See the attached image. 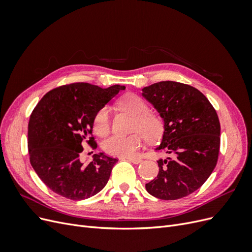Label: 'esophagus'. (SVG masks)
<instances>
[{
    "label": "esophagus",
    "mask_w": 252,
    "mask_h": 252,
    "mask_svg": "<svg viewBox=\"0 0 252 252\" xmlns=\"http://www.w3.org/2000/svg\"><path fill=\"white\" fill-rule=\"evenodd\" d=\"M128 159H129V161H130L131 163H133V164H139V163L142 162V159L139 158H128Z\"/></svg>",
    "instance_id": "34e87169"
}]
</instances>
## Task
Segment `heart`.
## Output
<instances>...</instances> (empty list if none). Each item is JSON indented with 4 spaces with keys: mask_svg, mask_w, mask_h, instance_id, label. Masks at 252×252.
Instances as JSON below:
<instances>
[{
    "mask_svg": "<svg viewBox=\"0 0 252 252\" xmlns=\"http://www.w3.org/2000/svg\"><path fill=\"white\" fill-rule=\"evenodd\" d=\"M119 107L134 117L132 130L138 131L123 136L113 134L103 142V149L112 157H133L143 143V136L147 142L154 143L162 138L164 123L158 114L149 111L148 105L136 94H127L119 101ZM109 109L103 107L94 119V130L97 135H104L109 131Z\"/></svg>",
    "mask_w": 252,
    "mask_h": 252,
    "instance_id": "b5f03b06",
    "label": "heart"
}]
</instances>
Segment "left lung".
I'll list each match as a JSON object with an SVG mask.
<instances>
[{
    "label": "left lung",
    "instance_id": "left-lung-1",
    "mask_svg": "<svg viewBox=\"0 0 252 252\" xmlns=\"http://www.w3.org/2000/svg\"><path fill=\"white\" fill-rule=\"evenodd\" d=\"M164 121L157 150L171 156L159 158L158 173L146 190L158 199L178 200L199 189L215 169L220 126L216 109L200 90L186 84L163 81L142 89Z\"/></svg>",
    "mask_w": 252,
    "mask_h": 252
}]
</instances>
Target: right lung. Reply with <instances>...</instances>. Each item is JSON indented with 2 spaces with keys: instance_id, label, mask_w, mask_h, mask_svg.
Wrapping results in <instances>:
<instances>
[{
  "instance_id": "right-lung-1",
  "label": "right lung",
  "mask_w": 252,
  "mask_h": 252,
  "mask_svg": "<svg viewBox=\"0 0 252 252\" xmlns=\"http://www.w3.org/2000/svg\"><path fill=\"white\" fill-rule=\"evenodd\" d=\"M125 86L101 88L89 83H72L50 90L37 103L28 124L30 164L53 192L73 201L94 196L106 186L117 158L94 155L80 161L82 143L96 148L94 119Z\"/></svg>"
}]
</instances>
